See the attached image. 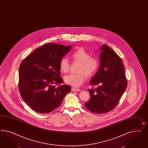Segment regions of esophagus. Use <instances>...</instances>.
<instances>
[{
  "label": "esophagus",
  "instance_id": "34e87169",
  "mask_svg": "<svg viewBox=\"0 0 148 148\" xmlns=\"http://www.w3.org/2000/svg\"><path fill=\"white\" fill-rule=\"evenodd\" d=\"M71 90L72 91H80V89H77V88H74V87H72L71 88Z\"/></svg>",
  "mask_w": 148,
  "mask_h": 148
}]
</instances>
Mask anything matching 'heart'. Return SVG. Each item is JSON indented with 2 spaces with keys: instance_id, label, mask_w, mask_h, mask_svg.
Wrapping results in <instances>:
<instances>
[{
  "instance_id": "b5f03b06",
  "label": "heart",
  "mask_w": 148,
  "mask_h": 148,
  "mask_svg": "<svg viewBox=\"0 0 148 148\" xmlns=\"http://www.w3.org/2000/svg\"><path fill=\"white\" fill-rule=\"evenodd\" d=\"M74 61L80 63L78 72L79 74H70L64 77V81L67 84L74 87H79L83 84L86 79V76L90 77L96 72L98 68L97 59L91 58L89 52L83 48H79L71 54ZM59 68L62 72L66 73L69 71L70 64L67 58L63 57L59 62Z\"/></svg>"
}]
</instances>
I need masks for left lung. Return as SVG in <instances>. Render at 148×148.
<instances>
[{
  "label": "left lung",
  "instance_id": "8db88e82",
  "mask_svg": "<svg viewBox=\"0 0 148 148\" xmlns=\"http://www.w3.org/2000/svg\"><path fill=\"white\" fill-rule=\"evenodd\" d=\"M100 66L90 84L97 85L89 89L90 99L84 104L90 111L104 114L114 109L127 88L122 61L111 47L103 44L101 48Z\"/></svg>",
  "mask_w": 148,
  "mask_h": 148
}]
</instances>
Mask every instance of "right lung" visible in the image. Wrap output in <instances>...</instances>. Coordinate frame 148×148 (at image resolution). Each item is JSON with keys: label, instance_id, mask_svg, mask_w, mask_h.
Here are the masks:
<instances>
[{"label": "right lung", "instance_id": "add662e5", "mask_svg": "<svg viewBox=\"0 0 148 148\" xmlns=\"http://www.w3.org/2000/svg\"><path fill=\"white\" fill-rule=\"evenodd\" d=\"M71 46L47 44L34 50L23 60L19 70V90L23 99L34 111L47 114L58 108L66 94L68 85L60 76V59Z\"/></svg>", "mask_w": 148, "mask_h": 148}]
</instances>
